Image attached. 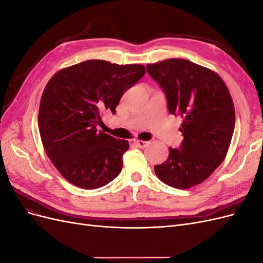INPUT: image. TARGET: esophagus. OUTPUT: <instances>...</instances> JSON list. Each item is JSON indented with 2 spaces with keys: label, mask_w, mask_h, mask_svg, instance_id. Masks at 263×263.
Instances as JSON below:
<instances>
[{
  "label": "esophagus",
  "mask_w": 263,
  "mask_h": 263,
  "mask_svg": "<svg viewBox=\"0 0 263 263\" xmlns=\"http://www.w3.org/2000/svg\"><path fill=\"white\" fill-rule=\"evenodd\" d=\"M134 142H135V145L139 148H145L149 144L148 141H144V140H135Z\"/></svg>",
  "instance_id": "34e87169"
}]
</instances>
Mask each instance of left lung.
<instances>
[{
    "mask_svg": "<svg viewBox=\"0 0 263 263\" xmlns=\"http://www.w3.org/2000/svg\"><path fill=\"white\" fill-rule=\"evenodd\" d=\"M161 87L169 113L181 116L183 140L170 148L166 160L155 165L166 185L189 189L208 179L224 160L235 128V107L221 78L185 59L147 65Z\"/></svg>",
    "mask_w": 263,
    "mask_h": 263,
    "instance_id": "left-lung-1",
    "label": "left lung"
}]
</instances>
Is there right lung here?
Returning <instances> with one entry per match:
<instances>
[{"label": "right lung", "mask_w": 263, "mask_h": 263, "mask_svg": "<svg viewBox=\"0 0 263 263\" xmlns=\"http://www.w3.org/2000/svg\"><path fill=\"white\" fill-rule=\"evenodd\" d=\"M146 73L141 65L86 60L62 69L47 83L38 126L45 151L61 176L93 190L113 181L123 168L127 140L99 132L101 114L116 113L123 94Z\"/></svg>", "instance_id": "add662e5"}]
</instances>
